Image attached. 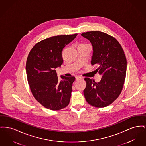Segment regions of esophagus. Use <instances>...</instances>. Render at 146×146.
Returning <instances> with one entry per match:
<instances>
[{
	"instance_id": "1",
	"label": "esophagus",
	"mask_w": 146,
	"mask_h": 146,
	"mask_svg": "<svg viewBox=\"0 0 146 146\" xmlns=\"http://www.w3.org/2000/svg\"><path fill=\"white\" fill-rule=\"evenodd\" d=\"M82 76H76V80H79V79H82Z\"/></svg>"
}]
</instances>
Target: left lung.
<instances>
[{"instance_id": "left-lung-1", "label": "left lung", "mask_w": 146, "mask_h": 146, "mask_svg": "<svg viewBox=\"0 0 146 146\" xmlns=\"http://www.w3.org/2000/svg\"><path fill=\"white\" fill-rule=\"evenodd\" d=\"M82 36L91 42L93 55L91 64L96 65V72L102 75L96 83L89 78L84 95L89 104L104 107L113 103L120 94L125 82L127 62L124 51L118 40L100 31L84 32Z\"/></svg>"}]
</instances>
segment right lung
<instances>
[{"instance_id":"right-lung-1","label":"right lung","mask_w":146,"mask_h":146,"mask_svg":"<svg viewBox=\"0 0 146 146\" xmlns=\"http://www.w3.org/2000/svg\"><path fill=\"white\" fill-rule=\"evenodd\" d=\"M77 34L50 37L36 43L28 54L26 73L31 92L44 107L58 111L70 103L74 76H57L55 69L62 64L63 49Z\"/></svg>"}]
</instances>
